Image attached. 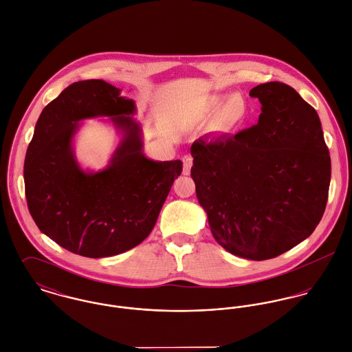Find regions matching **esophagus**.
<instances>
[{"label":"esophagus","mask_w":352,"mask_h":352,"mask_svg":"<svg viewBox=\"0 0 352 352\" xmlns=\"http://www.w3.org/2000/svg\"><path fill=\"white\" fill-rule=\"evenodd\" d=\"M182 163H184V174L188 175L190 173V168H192V164H193V157H192V155H185L182 157Z\"/></svg>","instance_id":"1"}]
</instances>
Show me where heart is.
<instances>
[{"instance_id":"1","label":"heart","mask_w":352,"mask_h":352,"mask_svg":"<svg viewBox=\"0 0 352 352\" xmlns=\"http://www.w3.org/2000/svg\"><path fill=\"white\" fill-rule=\"evenodd\" d=\"M208 111L216 112L214 122L219 131L231 132L239 126L247 115L245 100L239 93H232L227 98L226 96H212L208 101Z\"/></svg>"}]
</instances>
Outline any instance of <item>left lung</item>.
Listing matches in <instances>:
<instances>
[{
    "instance_id": "1",
    "label": "left lung",
    "mask_w": 352,
    "mask_h": 352,
    "mask_svg": "<svg viewBox=\"0 0 352 352\" xmlns=\"http://www.w3.org/2000/svg\"><path fill=\"white\" fill-rule=\"evenodd\" d=\"M258 124L192 144V178L217 243L239 258H275L312 234L328 199L331 157L317 112L290 86L250 90Z\"/></svg>"
}]
</instances>
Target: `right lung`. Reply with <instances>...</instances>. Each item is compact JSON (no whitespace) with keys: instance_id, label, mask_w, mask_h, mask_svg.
<instances>
[{"instance_id":"1","label":"right lung","mask_w":352,"mask_h":352,"mask_svg":"<svg viewBox=\"0 0 352 352\" xmlns=\"http://www.w3.org/2000/svg\"><path fill=\"white\" fill-rule=\"evenodd\" d=\"M135 101L102 80H78L40 113L24 163L25 197L40 231L70 252L108 258L151 234L181 160H153L143 151ZM109 117L120 142L101 170L83 169L74 139L87 118Z\"/></svg>"}]
</instances>
